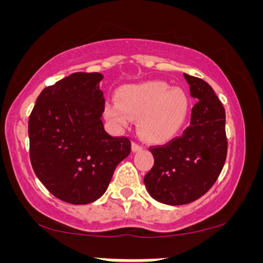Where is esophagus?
I'll list each match as a JSON object with an SVG mask.
<instances>
[{
    "instance_id": "1",
    "label": "esophagus",
    "mask_w": 263,
    "mask_h": 263,
    "mask_svg": "<svg viewBox=\"0 0 263 263\" xmlns=\"http://www.w3.org/2000/svg\"><path fill=\"white\" fill-rule=\"evenodd\" d=\"M141 150H142L141 145L136 144V142H132V151H134V153H139V151Z\"/></svg>"
}]
</instances>
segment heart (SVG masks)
Returning a JSON list of instances; mask_svg holds the SVG:
<instances>
[{
  "mask_svg": "<svg viewBox=\"0 0 263 263\" xmlns=\"http://www.w3.org/2000/svg\"><path fill=\"white\" fill-rule=\"evenodd\" d=\"M117 103H107L105 118L118 128L137 119V132L148 142L163 144L178 135L187 119L190 100L179 87L163 81H145L122 86Z\"/></svg>",
  "mask_w": 263,
  "mask_h": 263,
  "instance_id": "heart-1",
  "label": "heart"
}]
</instances>
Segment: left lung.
Returning a JSON list of instances; mask_svg holds the SVG:
<instances>
[{"instance_id":"1","label":"left lung","mask_w":263,"mask_h":263,"mask_svg":"<svg viewBox=\"0 0 263 263\" xmlns=\"http://www.w3.org/2000/svg\"><path fill=\"white\" fill-rule=\"evenodd\" d=\"M192 108L191 124L181 137L151 147L154 166L144 183L151 197L171 206L185 205L205 195L221 173L227 159L225 109L213 87L184 73Z\"/></svg>"}]
</instances>
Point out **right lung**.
I'll use <instances>...</instances> for the list:
<instances>
[{"label": "right lung", "mask_w": 263, "mask_h": 263, "mask_svg": "<svg viewBox=\"0 0 263 263\" xmlns=\"http://www.w3.org/2000/svg\"><path fill=\"white\" fill-rule=\"evenodd\" d=\"M102 80L99 72L72 73L43 89L29 117L34 173L53 196L72 205L102 197L131 153L127 137L104 129Z\"/></svg>", "instance_id": "right-lung-1"}]
</instances>
